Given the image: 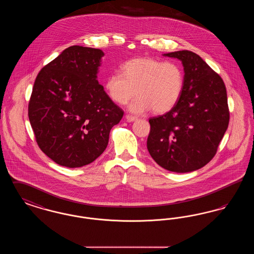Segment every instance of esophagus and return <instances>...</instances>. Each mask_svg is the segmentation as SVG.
<instances>
[{
    "label": "esophagus",
    "mask_w": 254,
    "mask_h": 254,
    "mask_svg": "<svg viewBox=\"0 0 254 254\" xmlns=\"http://www.w3.org/2000/svg\"><path fill=\"white\" fill-rule=\"evenodd\" d=\"M126 120H127V122L132 123V122L137 121L138 118H137V117H134V116H131V115H127V116H126Z\"/></svg>",
    "instance_id": "1"
}]
</instances>
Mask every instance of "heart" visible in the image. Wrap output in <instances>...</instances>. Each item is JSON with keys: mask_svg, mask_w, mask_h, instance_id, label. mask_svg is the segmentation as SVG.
Masks as SVG:
<instances>
[{"mask_svg": "<svg viewBox=\"0 0 254 254\" xmlns=\"http://www.w3.org/2000/svg\"><path fill=\"white\" fill-rule=\"evenodd\" d=\"M122 72L112 73L107 78L104 87L109 99L118 105H129L133 113L142 114L152 109L163 114L178 103L184 88V72L181 66L171 61L144 57L126 62Z\"/></svg>", "mask_w": 254, "mask_h": 254, "instance_id": "obj_1", "label": "heart"}]
</instances>
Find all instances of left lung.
Returning a JSON list of instances; mask_svg holds the SVG:
<instances>
[{
  "mask_svg": "<svg viewBox=\"0 0 254 254\" xmlns=\"http://www.w3.org/2000/svg\"><path fill=\"white\" fill-rule=\"evenodd\" d=\"M164 56L181 61L184 88L173 109L149 119L146 146L163 169L191 172L214 157L228 128L227 90L222 78L192 51H175Z\"/></svg>",
  "mask_w": 254,
  "mask_h": 254,
  "instance_id": "left-lung-1",
  "label": "left lung"
}]
</instances>
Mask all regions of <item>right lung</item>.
<instances>
[{
  "label": "right lung",
  "mask_w": 254,
  "mask_h": 254,
  "mask_svg": "<svg viewBox=\"0 0 254 254\" xmlns=\"http://www.w3.org/2000/svg\"><path fill=\"white\" fill-rule=\"evenodd\" d=\"M105 53L72 46L42 68L28 104V117L43 152L56 164L80 168L107 148L124 111L97 80Z\"/></svg>",
  "instance_id": "add662e5"
}]
</instances>
